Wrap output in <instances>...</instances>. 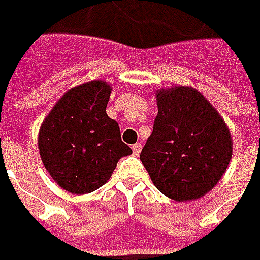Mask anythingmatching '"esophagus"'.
Returning <instances> with one entry per match:
<instances>
[{"label": "esophagus", "mask_w": 260, "mask_h": 260, "mask_svg": "<svg viewBox=\"0 0 260 260\" xmlns=\"http://www.w3.org/2000/svg\"><path fill=\"white\" fill-rule=\"evenodd\" d=\"M141 148H142V145L141 144H134V145H133V153H134V155L136 156H138L140 155V152H141Z\"/></svg>", "instance_id": "1"}]
</instances>
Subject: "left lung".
<instances>
[{"label":"left lung","instance_id":"1","mask_svg":"<svg viewBox=\"0 0 260 260\" xmlns=\"http://www.w3.org/2000/svg\"><path fill=\"white\" fill-rule=\"evenodd\" d=\"M157 116L140 160L157 190L175 202L210 192L225 174L233 141L223 118L189 86L156 91Z\"/></svg>","mask_w":260,"mask_h":260}]
</instances>
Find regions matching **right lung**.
<instances>
[{"instance_id":"add662e5","label":"right lung","mask_w":260,"mask_h":260,"mask_svg":"<svg viewBox=\"0 0 260 260\" xmlns=\"http://www.w3.org/2000/svg\"><path fill=\"white\" fill-rule=\"evenodd\" d=\"M112 86L90 81L53 105L38 133L41 160L60 188L86 194L103 186L123 156L132 155L116 120L105 112Z\"/></svg>"}]
</instances>
